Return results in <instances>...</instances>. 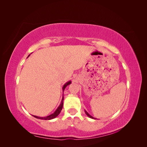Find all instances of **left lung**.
Here are the masks:
<instances>
[{
    "label": "left lung",
    "mask_w": 147,
    "mask_h": 147,
    "mask_svg": "<svg viewBox=\"0 0 147 147\" xmlns=\"http://www.w3.org/2000/svg\"><path fill=\"white\" fill-rule=\"evenodd\" d=\"M84 112H85V113H86V115H87L88 117H89L91 118H92V119H96V118H93L92 116H91V115H90V114H89V113H88L86 112V110H84Z\"/></svg>",
    "instance_id": "8db88e82"
}]
</instances>
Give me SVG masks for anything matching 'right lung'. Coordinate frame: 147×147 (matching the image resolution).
<instances>
[{
  "mask_svg": "<svg viewBox=\"0 0 147 147\" xmlns=\"http://www.w3.org/2000/svg\"><path fill=\"white\" fill-rule=\"evenodd\" d=\"M29 56H30V55L28 56V57ZM70 83H71V81H69V82H67V83L64 84V85L63 87V91H64V90H65V88H66V86H68L69 84H70ZM63 96H64V95H63ZM63 100H64V96H63V99H62L61 104H60V105H59V106L58 107H57V109H56V110L55 112L54 113H52V114L49 115V116H47V117H37V116H35V115H32V116L34 117L35 118H38V119H45V120H50V119H53V118H56V117L57 116V115H58L60 113L62 109H63Z\"/></svg>",
  "mask_w": 147,
  "mask_h": 147,
  "instance_id": "1",
  "label": "right lung"
}]
</instances>
